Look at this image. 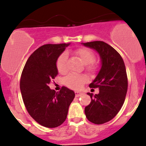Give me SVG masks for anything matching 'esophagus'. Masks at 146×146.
<instances>
[{
    "mask_svg": "<svg viewBox=\"0 0 146 146\" xmlns=\"http://www.w3.org/2000/svg\"><path fill=\"white\" fill-rule=\"evenodd\" d=\"M75 94H76V98H78V97H80V96H82V95H84L83 92H78V91H76V92H75Z\"/></svg>",
    "mask_w": 146,
    "mask_h": 146,
    "instance_id": "34e87169",
    "label": "esophagus"
}]
</instances>
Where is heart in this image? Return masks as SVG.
<instances>
[{
	"instance_id": "b5f03b06",
	"label": "heart",
	"mask_w": 146,
	"mask_h": 146,
	"mask_svg": "<svg viewBox=\"0 0 146 146\" xmlns=\"http://www.w3.org/2000/svg\"><path fill=\"white\" fill-rule=\"evenodd\" d=\"M76 54L79 57L80 61L86 65L87 68L90 70H95L98 65L94 62L95 54L92 51L87 48H80L76 50ZM56 68L60 73H65L68 71V55L64 52L61 54L56 61ZM87 80V78L82 75L70 73L64 79V82L68 87L73 89H79L82 87V84Z\"/></svg>"
}]
</instances>
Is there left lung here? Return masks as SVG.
Returning <instances> with one entry per match:
<instances>
[{
  "mask_svg": "<svg viewBox=\"0 0 146 146\" xmlns=\"http://www.w3.org/2000/svg\"><path fill=\"white\" fill-rule=\"evenodd\" d=\"M96 51L101 60V68L90 88H99L94 95L88 92L91 102L85 107L87 119L95 124H102L111 120L124 102L128 88L127 75L123 58L113 47L101 41L82 43Z\"/></svg>",
  "mask_w": 146,
  "mask_h": 146,
  "instance_id": "8db88e82",
  "label": "left lung"
}]
</instances>
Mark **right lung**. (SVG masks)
Returning <instances> with one entry per match:
<instances>
[{
    "instance_id": "1",
    "label": "right lung",
    "mask_w": 146,
    "mask_h": 146,
    "mask_svg": "<svg viewBox=\"0 0 146 146\" xmlns=\"http://www.w3.org/2000/svg\"><path fill=\"white\" fill-rule=\"evenodd\" d=\"M70 43L45 44L34 51L26 62L20 78V91L28 113L47 128L62 124L67 117L75 92L62 87L59 92L48 84L58 75L56 61Z\"/></svg>"
}]
</instances>
